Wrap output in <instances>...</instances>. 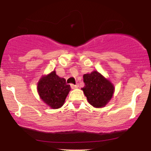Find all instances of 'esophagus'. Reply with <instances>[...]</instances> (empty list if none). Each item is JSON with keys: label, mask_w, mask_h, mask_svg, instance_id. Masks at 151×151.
Masks as SVG:
<instances>
[{"label": "esophagus", "mask_w": 151, "mask_h": 151, "mask_svg": "<svg viewBox=\"0 0 151 151\" xmlns=\"http://www.w3.org/2000/svg\"><path fill=\"white\" fill-rule=\"evenodd\" d=\"M71 87H72V89H77V88L79 87V84H71Z\"/></svg>", "instance_id": "1"}]
</instances>
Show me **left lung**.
Segmentation results:
<instances>
[{"instance_id":"obj_1","label":"left lung","mask_w":151,"mask_h":151,"mask_svg":"<svg viewBox=\"0 0 151 151\" xmlns=\"http://www.w3.org/2000/svg\"><path fill=\"white\" fill-rule=\"evenodd\" d=\"M83 79L84 86L81 89L88 102L95 108L105 106L113 96L114 86L112 83L96 71L84 74Z\"/></svg>"}]
</instances>
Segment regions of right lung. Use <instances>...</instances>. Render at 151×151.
<instances>
[{"instance_id": "obj_1", "label": "right lung", "mask_w": 151, "mask_h": 151, "mask_svg": "<svg viewBox=\"0 0 151 151\" xmlns=\"http://www.w3.org/2000/svg\"><path fill=\"white\" fill-rule=\"evenodd\" d=\"M70 89L65 79L58 77L55 71L43 76L37 83V92L46 104L53 109L63 106Z\"/></svg>"}]
</instances>
